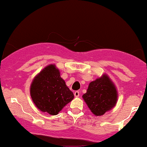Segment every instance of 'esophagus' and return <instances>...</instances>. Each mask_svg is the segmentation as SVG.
Segmentation results:
<instances>
[{"label": "esophagus", "instance_id": "esophagus-1", "mask_svg": "<svg viewBox=\"0 0 147 147\" xmlns=\"http://www.w3.org/2000/svg\"><path fill=\"white\" fill-rule=\"evenodd\" d=\"M74 95H75V97H78L79 96V91H75V92H74Z\"/></svg>", "mask_w": 147, "mask_h": 147}]
</instances>
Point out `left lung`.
<instances>
[{
    "label": "left lung",
    "instance_id": "obj_1",
    "mask_svg": "<svg viewBox=\"0 0 147 147\" xmlns=\"http://www.w3.org/2000/svg\"><path fill=\"white\" fill-rule=\"evenodd\" d=\"M82 97L92 114L102 116L115 106L118 93L109 76L103 74L89 84L86 92Z\"/></svg>",
    "mask_w": 147,
    "mask_h": 147
}]
</instances>
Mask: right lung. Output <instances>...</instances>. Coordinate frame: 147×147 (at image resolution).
Wrapping results in <instances>:
<instances>
[{
    "label": "right lung",
    "instance_id": "1",
    "mask_svg": "<svg viewBox=\"0 0 147 147\" xmlns=\"http://www.w3.org/2000/svg\"><path fill=\"white\" fill-rule=\"evenodd\" d=\"M30 91L37 109L52 115L58 114L74 99L73 92L61 77L55 64L47 65L35 76Z\"/></svg>",
    "mask_w": 147,
    "mask_h": 147
}]
</instances>
